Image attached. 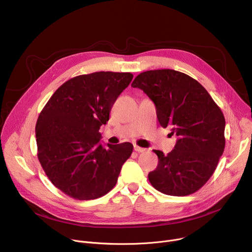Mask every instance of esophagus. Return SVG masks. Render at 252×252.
Instances as JSON below:
<instances>
[{
	"label": "esophagus",
	"instance_id": "esophagus-1",
	"mask_svg": "<svg viewBox=\"0 0 252 252\" xmlns=\"http://www.w3.org/2000/svg\"><path fill=\"white\" fill-rule=\"evenodd\" d=\"M133 150H134L135 152H137V153H145V152H147V149L140 148V147H138V146H134V147H133Z\"/></svg>",
	"mask_w": 252,
	"mask_h": 252
}]
</instances>
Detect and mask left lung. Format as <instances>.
<instances>
[{
    "label": "left lung",
    "instance_id": "obj_1",
    "mask_svg": "<svg viewBox=\"0 0 252 252\" xmlns=\"http://www.w3.org/2000/svg\"><path fill=\"white\" fill-rule=\"evenodd\" d=\"M154 101L159 125L178 136L166 156L154 151L158 167L149 173L158 191L185 196L203 187L218 166L225 138V120L207 91L194 79L174 69L147 70L131 84Z\"/></svg>",
    "mask_w": 252,
    "mask_h": 252
}]
</instances>
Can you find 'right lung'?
<instances>
[{
    "instance_id": "obj_1",
    "label": "right lung",
    "mask_w": 252,
    "mask_h": 252,
    "mask_svg": "<svg viewBox=\"0 0 252 252\" xmlns=\"http://www.w3.org/2000/svg\"><path fill=\"white\" fill-rule=\"evenodd\" d=\"M133 76L96 71L63 84L51 96L35 125L38 158L52 184L66 195L89 200L116 186L130 157L129 142L100 143L99 127Z\"/></svg>"
}]
</instances>
